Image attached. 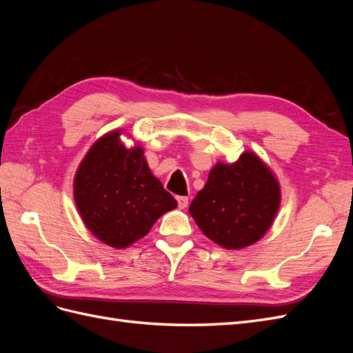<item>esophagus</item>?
I'll return each mask as SVG.
<instances>
[{
    "label": "esophagus",
    "instance_id": "obj_1",
    "mask_svg": "<svg viewBox=\"0 0 353 353\" xmlns=\"http://www.w3.org/2000/svg\"><path fill=\"white\" fill-rule=\"evenodd\" d=\"M176 201H178L179 209H185L188 206V197H185V196H178Z\"/></svg>",
    "mask_w": 353,
    "mask_h": 353
}]
</instances>
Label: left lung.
<instances>
[{"label": "left lung", "mask_w": 353, "mask_h": 353, "mask_svg": "<svg viewBox=\"0 0 353 353\" xmlns=\"http://www.w3.org/2000/svg\"><path fill=\"white\" fill-rule=\"evenodd\" d=\"M281 203L279 179L253 152L234 163L218 162L190 205L205 236L228 250L259 241L275 219Z\"/></svg>", "instance_id": "1"}]
</instances>
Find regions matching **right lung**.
<instances>
[{"mask_svg":"<svg viewBox=\"0 0 353 353\" xmlns=\"http://www.w3.org/2000/svg\"><path fill=\"white\" fill-rule=\"evenodd\" d=\"M122 134L116 130L99 138L73 179V199L85 227L114 249L130 248L178 206L152 174L143 147L128 148Z\"/></svg>","mask_w":353,"mask_h":353,"instance_id":"right-lung-1","label":"right lung"}]
</instances>
